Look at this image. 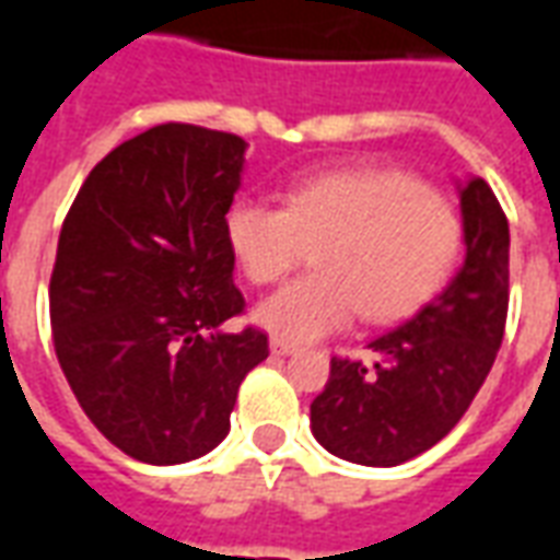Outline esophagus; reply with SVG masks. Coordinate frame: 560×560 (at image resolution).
I'll return each mask as SVG.
<instances>
[{
	"mask_svg": "<svg viewBox=\"0 0 560 560\" xmlns=\"http://www.w3.org/2000/svg\"><path fill=\"white\" fill-rule=\"evenodd\" d=\"M269 351L276 353V357H291V353H296V345H288V341L272 339L269 341Z\"/></svg>",
	"mask_w": 560,
	"mask_h": 560,
	"instance_id": "obj_1",
	"label": "esophagus"
}]
</instances>
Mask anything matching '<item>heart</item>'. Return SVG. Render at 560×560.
I'll list each match as a JSON object with an SVG mask.
<instances>
[{"instance_id":"obj_1","label":"heart","mask_w":560,"mask_h":560,"mask_svg":"<svg viewBox=\"0 0 560 560\" xmlns=\"http://www.w3.org/2000/svg\"><path fill=\"white\" fill-rule=\"evenodd\" d=\"M236 264L255 284L288 276L315 243V272L284 284L255 308L272 339L312 345L351 327L413 315L456 264L462 221L441 191L393 167L303 176L284 207L236 197L224 215Z\"/></svg>"}]
</instances>
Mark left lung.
Returning <instances> with one entry per match:
<instances>
[{
    "instance_id": "8db88e82",
    "label": "left lung",
    "mask_w": 560,
    "mask_h": 560,
    "mask_svg": "<svg viewBox=\"0 0 560 560\" xmlns=\"http://www.w3.org/2000/svg\"><path fill=\"white\" fill-rule=\"evenodd\" d=\"M465 260L444 291L369 345L332 357L312 401V434L332 456L393 468L434 446L468 411L504 339L510 224L480 176L458 185Z\"/></svg>"
}]
</instances>
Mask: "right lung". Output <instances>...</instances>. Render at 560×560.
Masks as SVG:
<instances>
[{
  "label": "right lung",
  "instance_id": "add662e5",
  "mask_svg": "<svg viewBox=\"0 0 560 560\" xmlns=\"http://www.w3.org/2000/svg\"><path fill=\"white\" fill-rule=\"evenodd\" d=\"M228 131L167 122L104 155L68 209L50 276L54 348L95 429L147 465L207 456L269 357L243 312L224 215L245 167Z\"/></svg>",
  "mask_w": 560,
  "mask_h": 560
}]
</instances>
